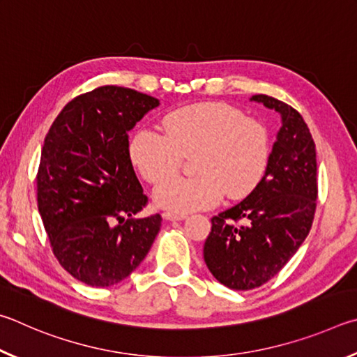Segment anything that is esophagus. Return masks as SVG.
Returning <instances> with one entry per match:
<instances>
[{
	"instance_id": "esophagus-1",
	"label": "esophagus",
	"mask_w": 357,
	"mask_h": 357,
	"mask_svg": "<svg viewBox=\"0 0 357 357\" xmlns=\"http://www.w3.org/2000/svg\"><path fill=\"white\" fill-rule=\"evenodd\" d=\"M162 218L167 221H183L186 215H178V213H171V211H166V213H162Z\"/></svg>"
}]
</instances>
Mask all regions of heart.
Masks as SVG:
<instances>
[{
  "label": "heart",
  "instance_id": "obj_1",
  "mask_svg": "<svg viewBox=\"0 0 357 357\" xmlns=\"http://www.w3.org/2000/svg\"><path fill=\"white\" fill-rule=\"evenodd\" d=\"M166 135L144 128L130 142V158L149 183L156 185L196 153L195 178H174L155 191L158 207L185 215L221 201L241 199L257 188L270 161L266 127L227 103L207 102L174 109L162 119Z\"/></svg>",
  "mask_w": 357,
  "mask_h": 357
}]
</instances>
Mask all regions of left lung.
<instances>
[{
    "mask_svg": "<svg viewBox=\"0 0 357 357\" xmlns=\"http://www.w3.org/2000/svg\"><path fill=\"white\" fill-rule=\"evenodd\" d=\"M251 100L276 109L282 127L257 188L211 218L204 260L232 290L257 289L282 270L309 235L318 196L315 142L303 116L264 93Z\"/></svg>",
    "mask_w": 357,
    "mask_h": 357,
    "instance_id": "obj_1",
    "label": "left lung"
}]
</instances>
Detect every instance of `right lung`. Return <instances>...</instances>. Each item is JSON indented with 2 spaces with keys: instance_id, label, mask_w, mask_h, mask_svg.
Returning a JSON list of instances; mask_svg holds the SVG:
<instances>
[{
  "instance_id": "obj_1",
  "label": "right lung",
  "mask_w": 357,
  "mask_h": 357,
  "mask_svg": "<svg viewBox=\"0 0 357 357\" xmlns=\"http://www.w3.org/2000/svg\"><path fill=\"white\" fill-rule=\"evenodd\" d=\"M155 97L102 86L68 102L54 119L37 171V205L61 266L91 287L130 276L152 248L161 216L146 207L130 160L128 131Z\"/></svg>"
}]
</instances>
